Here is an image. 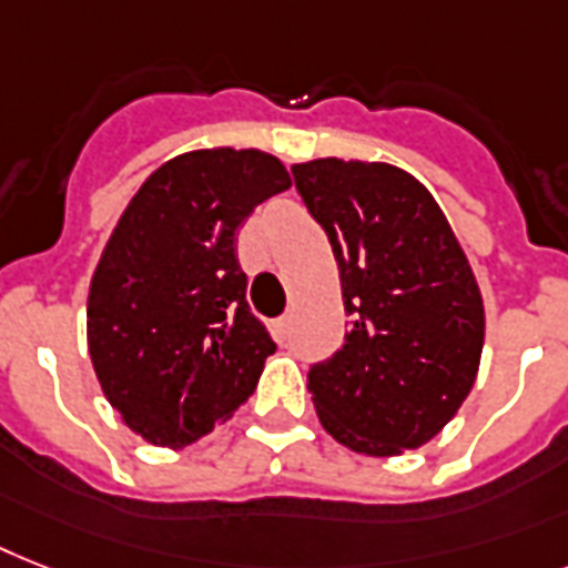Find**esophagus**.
Returning a JSON list of instances; mask_svg holds the SVG:
<instances>
[{"label":"esophagus","instance_id":"1","mask_svg":"<svg viewBox=\"0 0 568 568\" xmlns=\"http://www.w3.org/2000/svg\"><path fill=\"white\" fill-rule=\"evenodd\" d=\"M271 329H274L276 344H285V341H288V332H292V317L288 315L280 317V321H274V326H271Z\"/></svg>","mask_w":568,"mask_h":568}]
</instances>
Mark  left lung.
I'll list each match as a JSON object with an SVG mask.
<instances>
[{"mask_svg":"<svg viewBox=\"0 0 568 568\" xmlns=\"http://www.w3.org/2000/svg\"><path fill=\"white\" fill-rule=\"evenodd\" d=\"M326 230L349 315L344 347L308 371L326 435L390 458L428 444L476 385L484 303L435 195L399 165L321 156L292 165Z\"/></svg>","mask_w":568,"mask_h":568,"instance_id":"1","label":"left lung"}]
</instances>
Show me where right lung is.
I'll return each instance as SVG.
<instances>
[{"instance_id": "1", "label": "right lung", "mask_w": 568, "mask_h": 568, "mask_svg": "<svg viewBox=\"0 0 568 568\" xmlns=\"http://www.w3.org/2000/svg\"><path fill=\"white\" fill-rule=\"evenodd\" d=\"M292 186L260 149H197L149 174L110 233L87 297L92 371L133 435L195 444L253 394L274 341L251 315L242 221Z\"/></svg>"}]
</instances>
